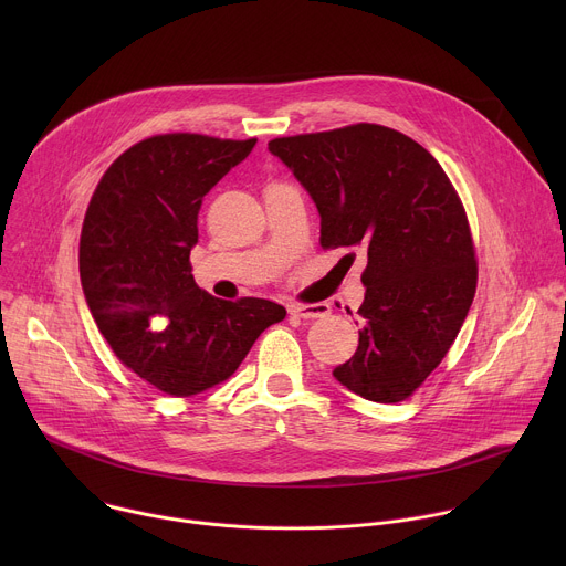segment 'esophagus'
Instances as JSON below:
<instances>
[{"label":"esophagus","instance_id":"obj_1","mask_svg":"<svg viewBox=\"0 0 566 566\" xmlns=\"http://www.w3.org/2000/svg\"><path fill=\"white\" fill-rule=\"evenodd\" d=\"M289 313L302 319H315V317H327L332 313V306L327 302H317V304H291Z\"/></svg>","mask_w":566,"mask_h":566}]
</instances>
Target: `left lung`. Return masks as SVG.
<instances>
[{"label":"left lung","mask_w":566,"mask_h":566,"mask_svg":"<svg viewBox=\"0 0 566 566\" xmlns=\"http://www.w3.org/2000/svg\"><path fill=\"white\" fill-rule=\"evenodd\" d=\"M269 151L313 199L319 244L367 253L365 327L336 380L376 402L408 398L448 354L476 289L450 179L417 140L369 123L275 138Z\"/></svg>","instance_id":"obj_1"}]
</instances>
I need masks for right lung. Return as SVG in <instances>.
Instances as JSON below:
<instances>
[{
	"mask_svg": "<svg viewBox=\"0 0 566 566\" xmlns=\"http://www.w3.org/2000/svg\"><path fill=\"white\" fill-rule=\"evenodd\" d=\"M258 138L160 134L123 151L103 175L80 234V282L114 354L170 396L199 394L241 365L286 308L226 302L199 289L190 251L203 197Z\"/></svg>",
	"mask_w": 566,
	"mask_h": 566,
	"instance_id": "right-lung-1",
	"label": "right lung"
}]
</instances>
